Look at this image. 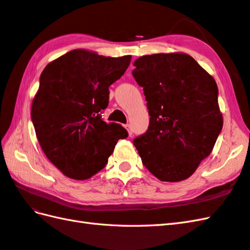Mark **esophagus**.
I'll return each instance as SVG.
<instances>
[{
	"mask_svg": "<svg viewBox=\"0 0 250 250\" xmlns=\"http://www.w3.org/2000/svg\"><path fill=\"white\" fill-rule=\"evenodd\" d=\"M125 128L127 129V131H128V135H129V137H131V135H132V129H131L130 125H129V124H126V125H125Z\"/></svg>",
	"mask_w": 250,
	"mask_h": 250,
	"instance_id": "34e87169",
	"label": "esophagus"
}]
</instances>
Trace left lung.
<instances>
[{"label":"left lung","mask_w":250,"mask_h":250,"mask_svg":"<svg viewBox=\"0 0 250 250\" xmlns=\"http://www.w3.org/2000/svg\"><path fill=\"white\" fill-rule=\"evenodd\" d=\"M133 65L150 115L147 131L133 145L159 180L188 179L211 154L223 128L214 78L186 53L145 55Z\"/></svg>","instance_id":"obj_1"}]
</instances>
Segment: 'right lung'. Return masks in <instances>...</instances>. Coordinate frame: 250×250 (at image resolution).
Segmentation results:
<instances>
[{
    "instance_id": "obj_1",
    "label": "right lung",
    "mask_w": 250,
    "mask_h": 250,
    "mask_svg": "<svg viewBox=\"0 0 250 250\" xmlns=\"http://www.w3.org/2000/svg\"><path fill=\"white\" fill-rule=\"evenodd\" d=\"M131 56L105 57L70 51L48 63L32 103V121L42 150L64 176L92 177L108 162L123 126L107 124L100 111L108 106L109 87L121 78Z\"/></svg>"
}]
</instances>
